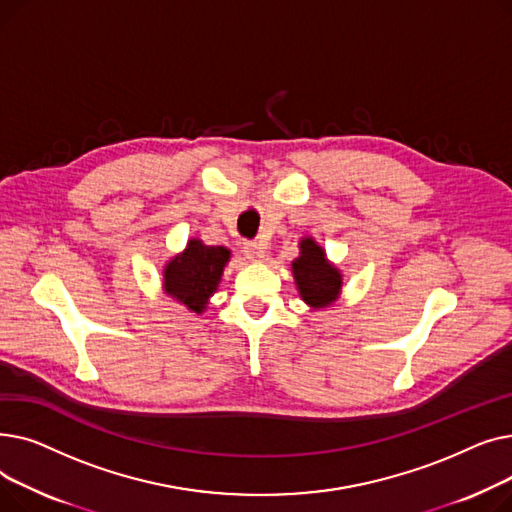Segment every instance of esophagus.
Here are the masks:
<instances>
[{
  "label": "esophagus",
  "instance_id": "1",
  "mask_svg": "<svg viewBox=\"0 0 512 512\" xmlns=\"http://www.w3.org/2000/svg\"><path fill=\"white\" fill-rule=\"evenodd\" d=\"M242 253L251 261H259L263 257V247L259 242H245V245H242Z\"/></svg>",
  "mask_w": 512,
  "mask_h": 512
}]
</instances>
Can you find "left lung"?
I'll return each mask as SVG.
<instances>
[{
    "label": "left lung",
    "instance_id": "1",
    "mask_svg": "<svg viewBox=\"0 0 512 512\" xmlns=\"http://www.w3.org/2000/svg\"><path fill=\"white\" fill-rule=\"evenodd\" d=\"M292 272L307 305L328 307L338 299L342 286L340 272L328 263L324 249L315 245L313 238L301 242V257L292 261Z\"/></svg>",
    "mask_w": 512,
    "mask_h": 512
}]
</instances>
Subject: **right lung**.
I'll return each instance as SVG.
<instances>
[{
    "label": "right lung",
    "mask_w": 512,
    "mask_h": 512,
    "mask_svg": "<svg viewBox=\"0 0 512 512\" xmlns=\"http://www.w3.org/2000/svg\"><path fill=\"white\" fill-rule=\"evenodd\" d=\"M228 259V249L207 247L201 240H191L184 253L166 265L164 288L172 299L195 313H201L207 299L218 288Z\"/></svg>",
    "instance_id": "right-lung-1"
}]
</instances>
